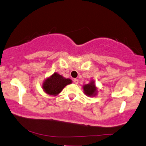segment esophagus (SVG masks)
I'll list each match as a JSON object with an SVG mask.
<instances>
[{
	"label": "esophagus",
	"instance_id": "1",
	"mask_svg": "<svg viewBox=\"0 0 146 146\" xmlns=\"http://www.w3.org/2000/svg\"><path fill=\"white\" fill-rule=\"evenodd\" d=\"M73 82L75 84H78V79H74L73 80Z\"/></svg>",
	"mask_w": 146,
	"mask_h": 146
}]
</instances>
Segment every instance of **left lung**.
I'll return each mask as SVG.
<instances>
[{"instance_id":"left-lung-1","label":"left lung","mask_w":146,"mask_h":146,"mask_svg":"<svg viewBox=\"0 0 146 146\" xmlns=\"http://www.w3.org/2000/svg\"><path fill=\"white\" fill-rule=\"evenodd\" d=\"M84 92H85V94H87V96H93V95L96 94V89L95 87L93 81L91 82V83L87 84V85H85L83 87Z\"/></svg>"}]
</instances>
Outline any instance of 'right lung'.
Masks as SVG:
<instances>
[{"mask_svg":"<svg viewBox=\"0 0 146 146\" xmlns=\"http://www.w3.org/2000/svg\"><path fill=\"white\" fill-rule=\"evenodd\" d=\"M71 83V80L66 79L58 73H54L47 78L42 85L44 91L50 95H56L60 93L64 87Z\"/></svg>","mask_w":146,"mask_h":146,"instance_id":"1","label":"right lung"}]
</instances>
